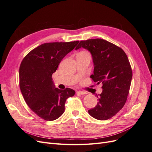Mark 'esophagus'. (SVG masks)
Here are the masks:
<instances>
[{
    "label": "esophagus",
    "mask_w": 152,
    "mask_h": 152,
    "mask_svg": "<svg viewBox=\"0 0 152 152\" xmlns=\"http://www.w3.org/2000/svg\"><path fill=\"white\" fill-rule=\"evenodd\" d=\"M77 93L79 94H80V95H84V94H86V92L82 91H77Z\"/></svg>",
    "instance_id": "34e87169"
}]
</instances>
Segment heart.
Segmentation results:
<instances>
[{
  "mask_svg": "<svg viewBox=\"0 0 152 152\" xmlns=\"http://www.w3.org/2000/svg\"><path fill=\"white\" fill-rule=\"evenodd\" d=\"M87 53H86V52H81V53H80L79 54H86Z\"/></svg>",
  "mask_w": 152,
  "mask_h": 152,
  "instance_id": "b5f03b06",
  "label": "heart"
}]
</instances>
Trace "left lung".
<instances>
[{
  "instance_id": "obj_1",
  "label": "left lung",
  "mask_w": 152,
  "mask_h": 152,
  "mask_svg": "<svg viewBox=\"0 0 152 152\" xmlns=\"http://www.w3.org/2000/svg\"><path fill=\"white\" fill-rule=\"evenodd\" d=\"M81 48L88 50L93 57L92 80L103 84L102 93L96 94L97 104L88 112L98 120H107L120 111L126 102L132 77L129 61L122 49L102 39L82 40L75 49Z\"/></svg>"
}]
</instances>
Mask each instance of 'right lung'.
I'll return each mask as SVG.
<instances>
[{
  "instance_id": "add662e5",
  "label": "right lung",
  "mask_w": 152,
  "mask_h": 152,
  "mask_svg": "<svg viewBox=\"0 0 152 152\" xmlns=\"http://www.w3.org/2000/svg\"><path fill=\"white\" fill-rule=\"evenodd\" d=\"M79 41L49 42L31 50L20 66V87L26 103L35 114L45 121L58 118L65 112L68 98L74 96L70 88L55 87L53 73L66 55Z\"/></svg>"
}]
</instances>
